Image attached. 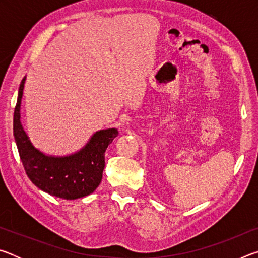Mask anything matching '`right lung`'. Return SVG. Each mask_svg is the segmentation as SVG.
I'll return each mask as SVG.
<instances>
[{
    "label": "right lung",
    "mask_w": 258,
    "mask_h": 258,
    "mask_svg": "<svg viewBox=\"0 0 258 258\" xmlns=\"http://www.w3.org/2000/svg\"><path fill=\"white\" fill-rule=\"evenodd\" d=\"M26 77L20 83L14 113V137L25 172L38 189L58 198L74 200L97 189L102 180L104 152L113 141L117 128L100 130L75 154L47 156L36 149L20 121V104Z\"/></svg>",
    "instance_id": "right-lung-1"
}]
</instances>
